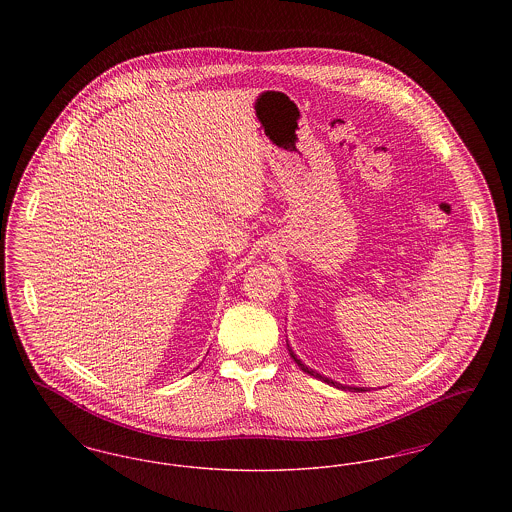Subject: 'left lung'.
<instances>
[{
    "label": "left lung",
    "mask_w": 512,
    "mask_h": 512,
    "mask_svg": "<svg viewBox=\"0 0 512 512\" xmlns=\"http://www.w3.org/2000/svg\"><path fill=\"white\" fill-rule=\"evenodd\" d=\"M286 345H288V351H290V355H292L293 361L297 363V366L303 370V372H307L309 376H313V378H318V380H322V382H326L328 386H334V388H338V390H349V391H368V388H359V386H343L340 382H334L332 378H326L324 374H320L317 370H313V368H309V366L305 365V363H301V359H297V355L293 353L292 347H290V343L286 340Z\"/></svg>",
    "instance_id": "1"
}]
</instances>
